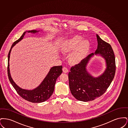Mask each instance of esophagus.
Instances as JSON below:
<instances>
[{
	"mask_svg": "<svg viewBox=\"0 0 128 128\" xmlns=\"http://www.w3.org/2000/svg\"><path fill=\"white\" fill-rule=\"evenodd\" d=\"M62 70H63V72L64 73H67V72H68V69L67 68H66V67H63V68H62Z\"/></svg>",
	"mask_w": 128,
	"mask_h": 128,
	"instance_id": "esophagus-1",
	"label": "esophagus"
}]
</instances>
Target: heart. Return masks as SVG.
<instances>
[{"mask_svg":"<svg viewBox=\"0 0 128 128\" xmlns=\"http://www.w3.org/2000/svg\"><path fill=\"white\" fill-rule=\"evenodd\" d=\"M82 40L81 37L75 36L67 39L61 46V51L64 54L69 53L76 49L70 58V60L73 64H77L81 61L87 54L90 48V44L88 40Z\"/></svg>","mask_w":128,"mask_h":128,"instance_id":"heart-1","label":"heart"}]
</instances>
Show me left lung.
Masks as SVG:
<instances>
[{"instance_id": "1", "label": "left lung", "mask_w": 128, "mask_h": 128, "mask_svg": "<svg viewBox=\"0 0 128 128\" xmlns=\"http://www.w3.org/2000/svg\"><path fill=\"white\" fill-rule=\"evenodd\" d=\"M98 48L94 54L88 55L79 64L71 68L68 73L69 86L72 94L78 100L88 102L102 96L110 85L116 72L115 57L110 44L96 34ZM94 54H99L106 60L107 68L104 72L94 78L86 70V66Z\"/></svg>"}]
</instances>
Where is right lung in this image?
<instances>
[{"label": "right lung", "instance_id": "add662e5", "mask_svg": "<svg viewBox=\"0 0 128 128\" xmlns=\"http://www.w3.org/2000/svg\"><path fill=\"white\" fill-rule=\"evenodd\" d=\"M39 32L36 30L26 31L24 32L21 37L12 44L11 48L8 54V75L9 80L14 88L18 94L25 100L32 103H41L48 100L52 96L54 91L55 84L57 78L62 72V66H54L52 67L46 78L41 84L36 88L32 90H28L22 89L17 85L12 79L10 71V58L12 48L17 43L21 41L24 36L26 32L36 33Z\"/></svg>", "mask_w": 128, "mask_h": 128}]
</instances>
